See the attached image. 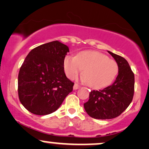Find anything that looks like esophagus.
Segmentation results:
<instances>
[{
  "mask_svg": "<svg viewBox=\"0 0 149 149\" xmlns=\"http://www.w3.org/2000/svg\"><path fill=\"white\" fill-rule=\"evenodd\" d=\"M80 88V85H79L78 84L75 83L74 85H73V89H74V90H77V89H78V88Z\"/></svg>",
  "mask_w": 149,
  "mask_h": 149,
  "instance_id": "1",
  "label": "esophagus"
}]
</instances>
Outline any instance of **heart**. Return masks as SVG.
<instances>
[{
  "label": "heart",
  "instance_id": "heart-1",
  "mask_svg": "<svg viewBox=\"0 0 149 149\" xmlns=\"http://www.w3.org/2000/svg\"><path fill=\"white\" fill-rule=\"evenodd\" d=\"M67 77L73 79L82 70L84 80L90 87L102 88L111 84L118 73L116 61L95 51H83L74 56H68L64 61Z\"/></svg>",
  "mask_w": 149,
  "mask_h": 149
}]
</instances>
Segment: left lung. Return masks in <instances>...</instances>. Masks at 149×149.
<instances>
[{"mask_svg":"<svg viewBox=\"0 0 149 149\" xmlns=\"http://www.w3.org/2000/svg\"><path fill=\"white\" fill-rule=\"evenodd\" d=\"M108 52L118 64V75L111 85L90 92L84 107L88 116L95 119L108 120L119 116L131 104L134 94V73L127 60Z\"/></svg>","mask_w":149,"mask_h":149,"instance_id":"obj_1","label":"left lung"}]
</instances>
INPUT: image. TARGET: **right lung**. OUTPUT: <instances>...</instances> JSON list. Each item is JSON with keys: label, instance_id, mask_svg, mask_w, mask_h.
<instances>
[{"label": "right lung", "instance_id": "obj_1", "mask_svg": "<svg viewBox=\"0 0 149 149\" xmlns=\"http://www.w3.org/2000/svg\"><path fill=\"white\" fill-rule=\"evenodd\" d=\"M69 47L59 41L45 43L33 49L20 67L18 79V97L24 108L38 116L54 112L74 83L64 70Z\"/></svg>", "mask_w": 149, "mask_h": 149}]
</instances>
